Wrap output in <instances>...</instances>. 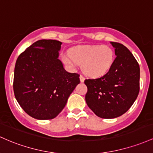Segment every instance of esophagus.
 Masks as SVG:
<instances>
[{
	"label": "esophagus",
	"mask_w": 153,
	"mask_h": 153,
	"mask_svg": "<svg viewBox=\"0 0 153 153\" xmlns=\"http://www.w3.org/2000/svg\"><path fill=\"white\" fill-rule=\"evenodd\" d=\"M79 79H80V82H85V77L82 76V75H80Z\"/></svg>",
	"instance_id": "34e87169"
}]
</instances>
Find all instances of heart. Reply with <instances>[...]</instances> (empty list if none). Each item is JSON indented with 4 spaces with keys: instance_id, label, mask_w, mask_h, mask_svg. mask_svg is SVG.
<instances>
[{
    "instance_id": "1",
    "label": "heart",
    "mask_w": 153,
    "mask_h": 153,
    "mask_svg": "<svg viewBox=\"0 0 153 153\" xmlns=\"http://www.w3.org/2000/svg\"><path fill=\"white\" fill-rule=\"evenodd\" d=\"M65 63L72 67L82 64V70L87 76L97 78L108 72L114 61V52L111 48L102 45L77 46L70 54L63 56Z\"/></svg>"
}]
</instances>
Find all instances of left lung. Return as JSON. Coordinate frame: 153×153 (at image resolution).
I'll use <instances>...</instances> for the list:
<instances>
[{
    "label": "left lung",
    "mask_w": 153,
    "mask_h": 153,
    "mask_svg": "<svg viewBox=\"0 0 153 153\" xmlns=\"http://www.w3.org/2000/svg\"><path fill=\"white\" fill-rule=\"evenodd\" d=\"M116 56L106 74L95 79H85V100L96 116L102 118L121 116L131 108L140 91V69L127 48L111 42Z\"/></svg>",
    "instance_id": "obj_1"
}]
</instances>
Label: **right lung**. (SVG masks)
<instances>
[{
	"label": "right lung",
	"instance_id": "add662e5",
	"mask_svg": "<svg viewBox=\"0 0 153 153\" xmlns=\"http://www.w3.org/2000/svg\"><path fill=\"white\" fill-rule=\"evenodd\" d=\"M61 44L56 39H40L16 60L15 97L22 109L36 119L56 118L80 82L79 75L66 71L58 58Z\"/></svg>",
	"mask_w": 153,
	"mask_h": 153
}]
</instances>
